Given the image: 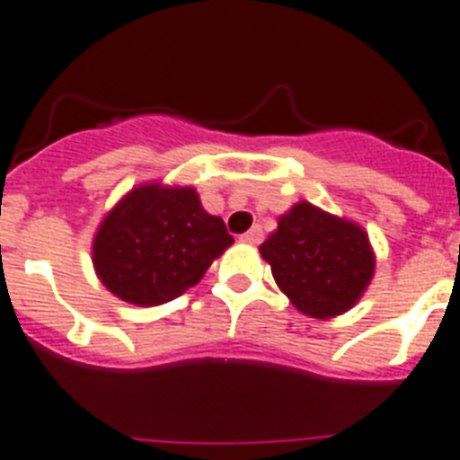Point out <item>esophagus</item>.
<instances>
[{
    "mask_svg": "<svg viewBox=\"0 0 460 460\" xmlns=\"http://www.w3.org/2000/svg\"><path fill=\"white\" fill-rule=\"evenodd\" d=\"M239 239H242V242H246V244H261V242H262L261 226H253L249 230V233H244Z\"/></svg>",
    "mask_w": 460,
    "mask_h": 460,
    "instance_id": "obj_1",
    "label": "esophagus"
}]
</instances>
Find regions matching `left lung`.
Wrapping results in <instances>:
<instances>
[{"instance_id": "1", "label": "left lung", "mask_w": 460, "mask_h": 460, "mask_svg": "<svg viewBox=\"0 0 460 460\" xmlns=\"http://www.w3.org/2000/svg\"><path fill=\"white\" fill-rule=\"evenodd\" d=\"M261 256L297 312L321 321L349 312L375 277V251L363 227L312 202L279 216Z\"/></svg>"}]
</instances>
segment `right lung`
<instances>
[{
    "label": "right lung",
    "mask_w": 460,
    "mask_h": 460,
    "mask_svg": "<svg viewBox=\"0 0 460 460\" xmlns=\"http://www.w3.org/2000/svg\"><path fill=\"white\" fill-rule=\"evenodd\" d=\"M233 242L192 186L141 183L97 227L93 268L116 297L155 307L198 284Z\"/></svg>",
    "instance_id": "obj_1"
}]
</instances>
